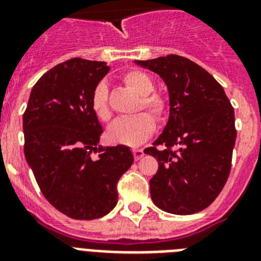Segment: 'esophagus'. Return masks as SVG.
<instances>
[{"label": "esophagus", "mask_w": 261, "mask_h": 261, "mask_svg": "<svg viewBox=\"0 0 261 261\" xmlns=\"http://www.w3.org/2000/svg\"><path fill=\"white\" fill-rule=\"evenodd\" d=\"M133 155H135L136 161H138V159H141L144 156V150L142 149H135L133 150Z\"/></svg>", "instance_id": "esophagus-1"}]
</instances>
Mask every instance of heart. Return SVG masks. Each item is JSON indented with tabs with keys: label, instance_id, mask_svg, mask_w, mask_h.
Returning a JSON list of instances; mask_svg holds the SVG:
<instances>
[{
	"label": "heart",
	"instance_id": "b5f03b06",
	"mask_svg": "<svg viewBox=\"0 0 261 261\" xmlns=\"http://www.w3.org/2000/svg\"><path fill=\"white\" fill-rule=\"evenodd\" d=\"M123 81L126 86L135 90L138 95H141L140 108L149 111L158 121L165 119L168 111L167 98L162 94L154 93L153 80L145 71L136 70V69L126 71L123 75ZM91 108L94 114L103 121H108L111 119L108 90L103 82L94 90L91 96ZM152 118L149 114L141 112L133 116L120 117L115 120L107 129L108 141L126 145V146H137L142 144L154 132L155 124Z\"/></svg>",
	"mask_w": 261,
	"mask_h": 261
}]
</instances>
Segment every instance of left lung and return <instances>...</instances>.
<instances>
[{
	"label": "left lung",
	"mask_w": 261,
	"mask_h": 261,
	"mask_svg": "<svg viewBox=\"0 0 261 261\" xmlns=\"http://www.w3.org/2000/svg\"><path fill=\"white\" fill-rule=\"evenodd\" d=\"M135 62L162 78L170 96L167 124L144 150L158 161L150 179L151 200L172 214L204 211L229 177L237 138L234 108L213 75L186 57ZM159 144L165 149L158 151Z\"/></svg>",
	"instance_id": "obj_1"
}]
</instances>
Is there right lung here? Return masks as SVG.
<instances>
[{
    "label": "right lung",
    "mask_w": 261,
    "mask_h": 261,
    "mask_svg": "<svg viewBox=\"0 0 261 261\" xmlns=\"http://www.w3.org/2000/svg\"><path fill=\"white\" fill-rule=\"evenodd\" d=\"M108 70L103 61L61 62L32 87L23 114L24 156L36 183L52 206L74 220L110 213L117 181L133 163L128 146H97L103 129L91 96Z\"/></svg>",
    "instance_id": "1"
}]
</instances>
